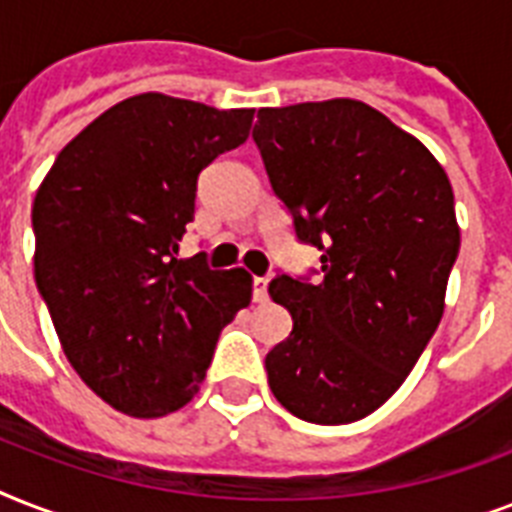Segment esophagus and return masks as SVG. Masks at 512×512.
I'll return each mask as SVG.
<instances>
[{
    "mask_svg": "<svg viewBox=\"0 0 512 512\" xmlns=\"http://www.w3.org/2000/svg\"><path fill=\"white\" fill-rule=\"evenodd\" d=\"M252 300L255 303H265L268 300V279L265 276H255L252 279Z\"/></svg>",
    "mask_w": 512,
    "mask_h": 512,
    "instance_id": "1",
    "label": "esophagus"
}]
</instances>
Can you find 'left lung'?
Here are the masks:
<instances>
[{
  "mask_svg": "<svg viewBox=\"0 0 512 512\" xmlns=\"http://www.w3.org/2000/svg\"><path fill=\"white\" fill-rule=\"evenodd\" d=\"M252 140L324 276L271 281L292 332L265 356L268 385L300 420L356 422L401 388L444 316L460 252L452 183L361 100L260 108Z\"/></svg>",
  "mask_w": 512,
  "mask_h": 512,
  "instance_id": "left-lung-1",
  "label": "left lung"
}]
</instances>
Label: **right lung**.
<instances>
[{
    "label": "right lung",
    "mask_w": 512,
    "mask_h": 512,
    "mask_svg": "<svg viewBox=\"0 0 512 512\" xmlns=\"http://www.w3.org/2000/svg\"><path fill=\"white\" fill-rule=\"evenodd\" d=\"M252 116L135 95L87 124L36 191V289L76 374L119 412L188 404L223 327L252 300L244 268L175 257L199 172L249 138Z\"/></svg>",
    "instance_id": "add662e5"
}]
</instances>
